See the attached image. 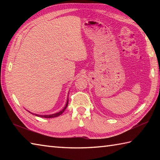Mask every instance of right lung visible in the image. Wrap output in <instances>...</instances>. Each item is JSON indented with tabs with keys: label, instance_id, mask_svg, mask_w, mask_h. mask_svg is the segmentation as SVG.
<instances>
[{
	"label": "right lung",
	"instance_id": "obj_1",
	"mask_svg": "<svg viewBox=\"0 0 160 160\" xmlns=\"http://www.w3.org/2000/svg\"><path fill=\"white\" fill-rule=\"evenodd\" d=\"M68 102H69V99H68V98H67V103H66V104H65V107H64L60 111L58 112V113H53V114H51V115H39V114L33 113H32V112H30V111H28V112H29V113H31L32 114L34 115H36V116H38V117H41V118H56V117L59 116V115H60L61 114H62V113H63V112L64 111V110L66 109L67 106H68ZM27 111H28V110H27Z\"/></svg>",
	"mask_w": 160,
	"mask_h": 160
}]
</instances>
